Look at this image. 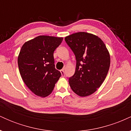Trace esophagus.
<instances>
[{
    "instance_id": "obj_1",
    "label": "esophagus",
    "mask_w": 131,
    "mask_h": 131,
    "mask_svg": "<svg viewBox=\"0 0 131 131\" xmlns=\"http://www.w3.org/2000/svg\"><path fill=\"white\" fill-rule=\"evenodd\" d=\"M61 74L62 75V76H64V69H62V70H60Z\"/></svg>"
}]
</instances>
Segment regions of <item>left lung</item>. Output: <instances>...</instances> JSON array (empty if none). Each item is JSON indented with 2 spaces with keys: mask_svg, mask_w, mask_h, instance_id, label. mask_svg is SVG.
Returning <instances> with one entry per match:
<instances>
[{
  "mask_svg": "<svg viewBox=\"0 0 131 131\" xmlns=\"http://www.w3.org/2000/svg\"><path fill=\"white\" fill-rule=\"evenodd\" d=\"M66 42L74 53L76 68L69 84L81 97L92 94L106 78L110 65V56L100 37L91 33L79 32L68 36Z\"/></svg>",
  "mask_w": 131,
  "mask_h": 131,
  "instance_id": "8db88e82",
  "label": "left lung"
}]
</instances>
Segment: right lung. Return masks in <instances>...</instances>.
<instances>
[{
  "label": "right lung",
  "mask_w": 131,
  "mask_h": 131,
  "mask_svg": "<svg viewBox=\"0 0 131 131\" xmlns=\"http://www.w3.org/2000/svg\"><path fill=\"white\" fill-rule=\"evenodd\" d=\"M63 38L39 36L23 45L18 64L23 80L34 94L41 97L50 95L61 76L54 64L53 52Z\"/></svg>",
  "instance_id": "obj_1"
}]
</instances>
